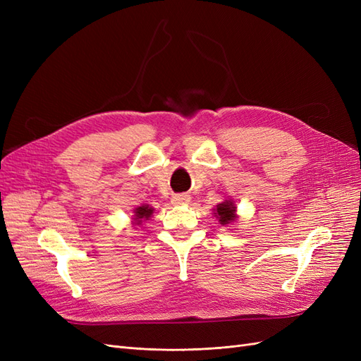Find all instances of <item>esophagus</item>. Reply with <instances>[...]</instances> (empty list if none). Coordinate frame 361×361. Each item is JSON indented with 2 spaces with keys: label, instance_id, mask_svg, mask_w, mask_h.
<instances>
[{
  "label": "esophagus",
  "instance_id": "esophagus-1",
  "mask_svg": "<svg viewBox=\"0 0 361 361\" xmlns=\"http://www.w3.org/2000/svg\"><path fill=\"white\" fill-rule=\"evenodd\" d=\"M191 197L188 194H174L171 197V203L173 204H187L190 203Z\"/></svg>",
  "mask_w": 361,
  "mask_h": 361
}]
</instances>
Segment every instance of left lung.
Segmentation results:
<instances>
[{"mask_svg": "<svg viewBox=\"0 0 361 361\" xmlns=\"http://www.w3.org/2000/svg\"><path fill=\"white\" fill-rule=\"evenodd\" d=\"M235 211H236V207H235V204H233V202H231V200H226L224 203H220L216 206V218L218 220H220V223L224 226V224H228L231 221H235V218H236V215H235Z\"/></svg>", "mask_w": 361, "mask_h": 361, "instance_id": "8db88e82", "label": "left lung"}]
</instances>
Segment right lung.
I'll return each instance as SVG.
<instances>
[{
	"label": "right lung",
	"mask_w": 361,
	"mask_h": 361,
	"mask_svg": "<svg viewBox=\"0 0 361 361\" xmlns=\"http://www.w3.org/2000/svg\"><path fill=\"white\" fill-rule=\"evenodd\" d=\"M134 212H135V218H134L135 224H141V221L147 220V218L152 215V212H154V209H152V207H149V206H140V207H137Z\"/></svg>",
	"instance_id": "1"
}]
</instances>
